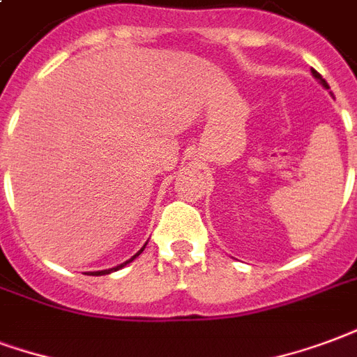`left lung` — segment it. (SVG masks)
Masks as SVG:
<instances>
[{
    "label": "left lung",
    "instance_id": "1",
    "mask_svg": "<svg viewBox=\"0 0 357 357\" xmlns=\"http://www.w3.org/2000/svg\"><path fill=\"white\" fill-rule=\"evenodd\" d=\"M312 75H314V77H316L317 82H319V83H321V85H324L325 89H329V85H327V82H325V79H324V77H321V75L317 74L316 70H312Z\"/></svg>",
    "mask_w": 357,
    "mask_h": 357
}]
</instances>
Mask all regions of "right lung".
<instances>
[{
	"label": "right lung",
	"instance_id": "right-lung-1",
	"mask_svg": "<svg viewBox=\"0 0 357 357\" xmlns=\"http://www.w3.org/2000/svg\"><path fill=\"white\" fill-rule=\"evenodd\" d=\"M146 243H148V241H146ZM146 243H144V245H142V249H140L139 253H135V255H132L131 259H129V261H125L123 264H118V266L108 268V270H98V272H91V275H106V274H112V272H118V270H121V268H123V266H127V264H129V262L135 261V259H137V257H139V255L142 253V251H144V247H146Z\"/></svg>",
	"mask_w": 357,
	"mask_h": 357
}]
</instances>
